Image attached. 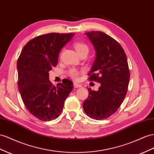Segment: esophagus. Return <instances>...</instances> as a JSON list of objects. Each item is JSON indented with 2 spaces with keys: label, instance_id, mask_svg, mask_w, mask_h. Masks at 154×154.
Instances as JSON below:
<instances>
[{
  "label": "esophagus",
  "instance_id": "1",
  "mask_svg": "<svg viewBox=\"0 0 154 154\" xmlns=\"http://www.w3.org/2000/svg\"><path fill=\"white\" fill-rule=\"evenodd\" d=\"M74 87H75V88H79V87H82V85L78 84V83L74 82Z\"/></svg>",
  "mask_w": 154,
  "mask_h": 154
}]
</instances>
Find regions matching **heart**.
Returning a JSON list of instances; mask_svg holds the SVG:
<instances>
[{"label": "heart", "instance_id": "obj_1", "mask_svg": "<svg viewBox=\"0 0 154 154\" xmlns=\"http://www.w3.org/2000/svg\"><path fill=\"white\" fill-rule=\"evenodd\" d=\"M74 48H75L77 53H80L83 51H87L89 52V48L86 45L82 43H76L74 44ZM70 75L71 76L74 78H77L79 76V72L77 71L76 70H71L70 71Z\"/></svg>", "mask_w": 154, "mask_h": 154}]
</instances>
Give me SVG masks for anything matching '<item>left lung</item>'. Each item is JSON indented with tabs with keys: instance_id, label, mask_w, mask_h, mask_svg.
<instances>
[{
	"instance_id": "8db88e82",
	"label": "left lung",
	"mask_w": 154,
	"mask_h": 154,
	"mask_svg": "<svg viewBox=\"0 0 154 154\" xmlns=\"http://www.w3.org/2000/svg\"><path fill=\"white\" fill-rule=\"evenodd\" d=\"M85 34L96 52L89 80L97 81L100 87L97 91L87 89L89 97L83 107L91 119L102 120L117 111L126 95L130 77L127 57L117 41L105 33L92 31Z\"/></svg>"
}]
</instances>
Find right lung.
Instances as JSON below:
<instances>
[{
	"label": "right lung",
	"mask_w": 154,
	"mask_h": 154,
	"mask_svg": "<svg viewBox=\"0 0 154 154\" xmlns=\"http://www.w3.org/2000/svg\"><path fill=\"white\" fill-rule=\"evenodd\" d=\"M74 34L50 33L37 36L25 45L19 57L17 67L20 96L29 112L43 121L59 117L73 89L68 79L54 86L48 72L57 65L61 48Z\"/></svg>",
	"instance_id": "1"
}]
</instances>
